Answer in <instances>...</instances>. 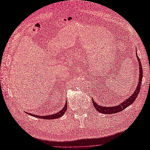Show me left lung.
I'll return each mask as SVG.
<instances>
[{
    "label": "left lung",
    "instance_id": "left-lung-1",
    "mask_svg": "<svg viewBox=\"0 0 150 150\" xmlns=\"http://www.w3.org/2000/svg\"><path fill=\"white\" fill-rule=\"evenodd\" d=\"M137 61L139 64V80L138 83L137 85V88L134 91V93L132 94L131 96L128 97V99H126L125 101H122L121 104H119L118 105L114 106H102L101 105H98L96 104V103L94 101V99L92 98V101L93 103V106L96 108V110L103 114H115V113H117L118 112H120L125 110V108L128 107L130 104H132L136 99L137 98L138 94L139 93V90L141 88V84H142V81L143 78V69L142 66V63H141V61L139 58L138 56V54L137 53Z\"/></svg>",
    "mask_w": 150,
    "mask_h": 150
}]
</instances>
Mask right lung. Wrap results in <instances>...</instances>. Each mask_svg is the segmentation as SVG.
<instances>
[{
    "instance_id": "obj_1",
    "label": "right lung",
    "mask_w": 150,
    "mask_h": 150,
    "mask_svg": "<svg viewBox=\"0 0 150 150\" xmlns=\"http://www.w3.org/2000/svg\"><path fill=\"white\" fill-rule=\"evenodd\" d=\"M67 101H66L65 105L64 106V107H63L62 110H60L59 111H58L57 112H56L55 114H52V115H50L40 116V115H34V114H30V113H28V112H26V113H28V115H30L32 116H34L35 117H38V118H40V119L54 120V119L59 118V117H61L63 115H64V112L67 110Z\"/></svg>"
}]
</instances>
